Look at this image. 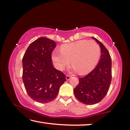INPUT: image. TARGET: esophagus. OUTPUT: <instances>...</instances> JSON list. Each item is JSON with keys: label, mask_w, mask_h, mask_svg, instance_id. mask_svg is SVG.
I'll return each mask as SVG.
<instances>
[{"label": "esophagus", "mask_w": 130, "mask_h": 130, "mask_svg": "<svg viewBox=\"0 0 130 130\" xmlns=\"http://www.w3.org/2000/svg\"><path fill=\"white\" fill-rule=\"evenodd\" d=\"M66 79H67V80H70V79L71 76H69V75H66Z\"/></svg>", "instance_id": "1"}]
</instances>
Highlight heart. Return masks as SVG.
I'll return each mask as SVG.
<instances>
[{
  "mask_svg": "<svg viewBox=\"0 0 130 130\" xmlns=\"http://www.w3.org/2000/svg\"><path fill=\"white\" fill-rule=\"evenodd\" d=\"M60 50L52 53L56 67L62 70L70 63L73 69L81 74L89 73L94 68L100 56V47L93 40H80L61 45Z\"/></svg>",
  "mask_w": 130,
  "mask_h": 130,
  "instance_id": "heart-1",
  "label": "heart"
}]
</instances>
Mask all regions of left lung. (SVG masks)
Returning <instances> with one entry per match:
<instances>
[{"mask_svg": "<svg viewBox=\"0 0 130 130\" xmlns=\"http://www.w3.org/2000/svg\"><path fill=\"white\" fill-rule=\"evenodd\" d=\"M101 48V57L96 67L91 72L79 78L78 85L74 89L76 99L85 104L99 103L106 96L110 88L112 78L111 58L104 45L93 37Z\"/></svg>", "mask_w": 130, "mask_h": 130, "instance_id": "left-lung-1", "label": "left lung"}]
</instances>
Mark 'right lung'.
<instances>
[{
    "label": "right lung",
    "mask_w": 130,
    "mask_h": 130,
    "mask_svg": "<svg viewBox=\"0 0 130 130\" xmlns=\"http://www.w3.org/2000/svg\"><path fill=\"white\" fill-rule=\"evenodd\" d=\"M56 46L53 40L40 37L29 45L22 59L24 87L29 96L38 103L55 99L66 81V75L53 66L52 53Z\"/></svg>",
    "instance_id": "right-lung-1"
}]
</instances>
